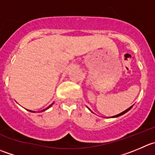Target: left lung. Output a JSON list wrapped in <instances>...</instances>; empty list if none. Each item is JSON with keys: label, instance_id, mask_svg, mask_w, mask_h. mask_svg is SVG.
<instances>
[{"label": "left lung", "instance_id": "8db88e82", "mask_svg": "<svg viewBox=\"0 0 155 155\" xmlns=\"http://www.w3.org/2000/svg\"><path fill=\"white\" fill-rule=\"evenodd\" d=\"M132 107H129V109H127V110H125V111H124V112H123V113H119V114L116 115V116H113V117H118V116H122V115H123V114H124V113H126V112H128V111H129V110H130V109H131V108H132Z\"/></svg>", "mask_w": 155, "mask_h": 155}]
</instances>
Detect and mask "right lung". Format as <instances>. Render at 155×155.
<instances>
[{"instance_id": "1", "label": "right lung", "mask_w": 155, "mask_h": 155, "mask_svg": "<svg viewBox=\"0 0 155 155\" xmlns=\"http://www.w3.org/2000/svg\"><path fill=\"white\" fill-rule=\"evenodd\" d=\"M51 105H52V104H51ZM51 105H50V106H49V107H47V108H46V109H45V110H47V109H48V108H49V107H51ZM44 110H43V111H44ZM30 112H32V111H30Z\"/></svg>"}]
</instances>
